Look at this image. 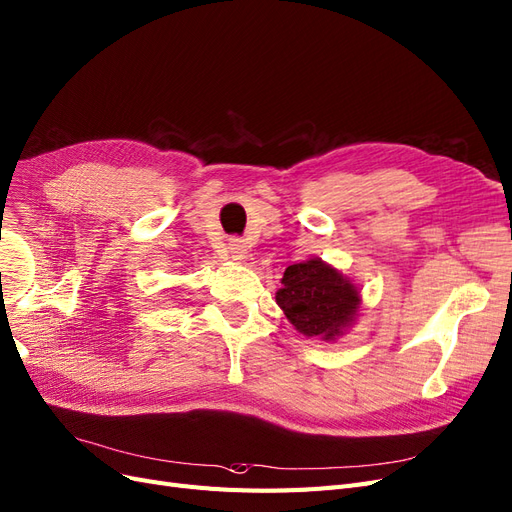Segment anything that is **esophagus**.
I'll list each match as a JSON object with an SVG mask.
<instances>
[{"label":"esophagus","instance_id":"34e87169","mask_svg":"<svg viewBox=\"0 0 512 512\" xmlns=\"http://www.w3.org/2000/svg\"><path fill=\"white\" fill-rule=\"evenodd\" d=\"M230 253H232V259L234 261H244L246 259V246L240 242V240H232V244H230Z\"/></svg>","mask_w":512,"mask_h":512}]
</instances>
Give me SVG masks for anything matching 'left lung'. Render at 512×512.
I'll return each instance as SVG.
<instances>
[{
	"mask_svg": "<svg viewBox=\"0 0 512 512\" xmlns=\"http://www.w3.org/2000/svg\"><path fill=\"white\" fill-rule=\"evenodd\" d=\"M280 282L276 304L301 335L335 342L356 323L361 289L331 263L318 257L293 263Z\"/></svg>",
	"mask_w": 512,
	"mask_h": 512,
	"instance_id": "8db88e82",
	"label": "left lung"
}]
</instances>
